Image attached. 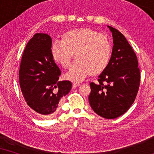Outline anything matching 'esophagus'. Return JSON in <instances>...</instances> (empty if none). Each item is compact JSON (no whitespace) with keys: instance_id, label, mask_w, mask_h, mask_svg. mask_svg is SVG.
Here are the masks:
<instances>
[{"instance_id":"1","label":"esophagus","mask_w":154,"mask_h":154,"mask_svg":"<svg viewBox=\"0 0 154 154\" xmlns=\"http://www.w3.org/2000/svg\"><path fill=\"white\" fill-rule=\"evenodd\" d=\"M80 85H81V84H80L79 83H75L74 82V83H73V84H72V88L74 89V88L78 87V86H79Z\"/></svg>"}]
</instances>
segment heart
<instances>
[{"label": "heart", "mask_w": 154, "mask_h": 154, "mask_svg": "<svg viewBox=\"0 0 154 154\" xmlns=\"http://www.w3.org/2000/svg\"><path fill=\"white\" fill-rule=\"evenodd\" d=\"M111 53L112 46L108 38L88 28L67 31L62 41H54L51 46L53 60L64 68L69 66L73 54L75 61L65 75L72 81L102 73L108 66Z\"/></svg>", "instance_id": "1"}]
</instances>
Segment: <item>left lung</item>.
Returning <instances> with one entry per match:
<instances>
[{"label":"left lung","mask_w":154,"mask_h":154,"mask_svg":"<svg viewBox=\"0 0 154 154\" xmlns=\"http://www.w3.org/2000/svg\"><path fill=\"white\" fill-rule=\"evenodd\" d=\"M113 50L108 66L99 75V83L92 82L88 100L100 116L113 119L121 116L133 104L137 94L140 72L137 58L125 37L112 26ZM105 83H103V82Z\"/></svg>","instance_id":"8db88e82"}]
</instances>
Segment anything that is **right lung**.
<instances>
[{
	"label": "right lung",
	"instance_id": "obj_1",
	"mask_svg": "<svg viewBox=\"0 0 154 154\" xmlns=\"http://www.w3.org/2000/svg\"><path fill=\"white\" fill-rule=\"evenodd\" d=\"M51 46L49 35L35 33L25 48L19 72L26 104L44 119L55 115L59 102L72 85L69 81H59L61 71L51 55Z\"/></svg>",
	"mask_w": 154,
	"mask_h": 154
}]
</instances>
